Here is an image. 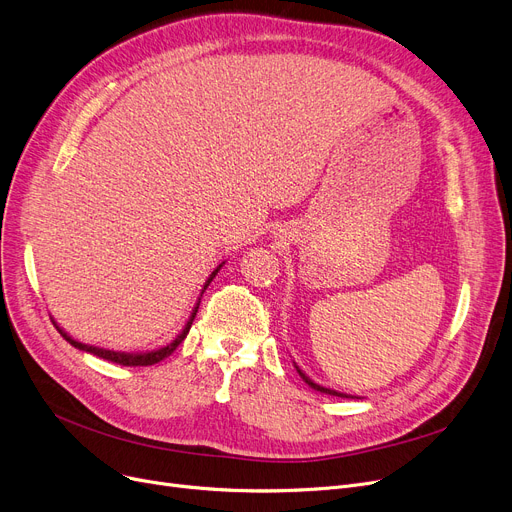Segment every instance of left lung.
<instances>
[{
	"label": "left lung",
	"mask_w": 512,
	"mask_h": 512,
	"mask_svg": "<svg viewBox=\"0 0 512 512\" xmlns=\"http://www.w3.org/2000/svg\"><path fill=\"white\" fill-rule=\"evenodd\" d=\"M297 371H299V375L303 378V382L307 384V386H311L313 390H317V392H324V394H330V396H340V398H353V396H348V394H342V392H336V390H330V388H324V386H319V384H315L313 380H309L307 375L297 367Z\"/></svg>",
	"instance_id": "1"
}]
</instances>
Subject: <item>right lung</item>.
I'll return each mask as SVG.
<instances>
[{"mask_svg": "<svg viewBox=\"0 0 512 512\" xmlns=\"http://www.w3.org/2000/svg\"><path fill=\"white\" fill-rule=\"evenodd\" d=\"M222 267V265H220ZM220 267L218 270H215L211 276H209V280L205 282V286H203V292H205V288L209 286V282L215 278V274L220 272ZM199 303H201V299H199ZM199 303H197V307H195V311H193V315H191V319H188V324L184 326V330L180 332V336L174 340V342H170L168 346H164V348H159V351H151V353H143V355H130V353H114V351H105V348H97V346H87V344H83V342H76V340H72L64 330H60L58 328V324H53L58 328V332L74 346V348H78V351H85V353H91V355H95V357H101V359H105V361H112V363H116V365H124V367H147V365H155V363H159L161 359H166V357H170L176 348H178V344L186 338V334H188V330H191V326H193V319H195V315H197V311H199Z\"/></svg>", "mask_w": 512, "mask_h": 512, "instance_id": "add662e5", "label": "right lung"}]
</instances>
